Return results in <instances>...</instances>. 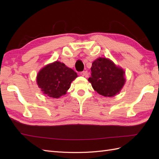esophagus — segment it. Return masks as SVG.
<instances>
[{
	"label": "esophagus",
	"instance_id": "obj_1",
	"mask_svg": "<svg viewBox=\"0 0 159 159\" xmlns=\"http://www.w3.org/2000/svg\"><path fill=\"white\" fill-rule=\"evenodd\" d=\"M81 74H82V76H85V77H86V78H87L89 76V73H88V72H87V71H83V72L81 73Z\"/></svg>",
	"mask_w": 159,
	"mask_h": 159
}]
</instances>
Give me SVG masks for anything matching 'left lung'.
Instances as JSON below:
<instances>
[{
  "instance_id": "obj_1",
  "label": "left lung",
  "mask_w": 159,
  "mask_h": 159,
  "mask_svg": "<svg viewBox=\"0 0 159 159\" xmlns=\"http://www.w3.org/2000/svg\"><path fill=\"white\" fill-rule=\"evenodd\" d=\"M88 80L94 90L105 97L120 92L124 83V71L106 58H98L92 63Z\"/></svg>"
}]
</instances>
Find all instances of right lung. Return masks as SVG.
<instances>
[{
	"instance_id": "obj_1",
	"label": "right lung",
	"mask_w": 159,
	"mask_h": 159,
	"mask_svg": "<svg viewBox=\"0 0 159 159\" xmlns=\"http://www.w3.org/2000/svg\"><path fill=\"white\" fill-rule=\"evenodd\" d=\"M77 77L74 71L65 64L55 61L43 67L37 76V83L43 93L58 98L70 88L71 83Z\"/></svg>"
}]
</instances>
